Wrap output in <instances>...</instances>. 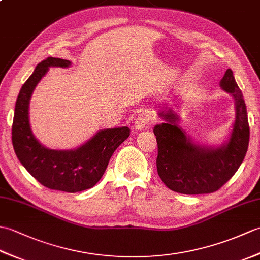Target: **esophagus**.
Returning <instances> with one entry per match:
<instances>
[{
	"mask_svg": "<svg viewBox=\"0 0 260 260\" xmlns=\"http://www.w3.org/2000/svg\"><path fill=\"white\" fill-rule=\"evenodd\" d=\"M148 121H150V117H148V115H145V114H141L136 117L135 121H134V127L136 129H144L145 127L147 126Z\"/></svg>",
	"mask_w": 260,
	"mask_h": 260,
	"instance_id": "obj_1",
	"label": "esophagus"
}]
</instances>
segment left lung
Returning a JSON list of instances; mask_svg holds the SVG:
<instances>
[{"mask_svg":"<svg viewBox=\"0 0 260 260\" xmlns=\"http://www.w3.org/2000/svg\"><path fill=\"white\" fill-rule=\"evenodd\" d=\"M220 87L234 97L236 110L229 140L221 145H200L179 125L181 118L172 108L158 112L164 121L153 129L157 142V173L172 191L183 194L215 192L233 178L244 161L249 144V124L233 70L225 71Z\"/></svg>","mask_w":260,"mask_h":260,"instance_id":"1","label":"left lung"}]
</instances>
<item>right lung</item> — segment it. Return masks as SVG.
I'll list each match as a JSON object with an SVG mask.
<instances>
[{
    "label": "right lung",
    "mask_w": 260,
    "mask_h": 260,
    "mask_svg": "<svg viewBox=\"0 0 260 260\" xmlns=\"http://www.w3.org/2000/svg\"><path fill=\"white\" fill-rule=\"evenodd\" d=\"M70 66L69 60L52 57L37 66L16 99L12 143L19 161L38 182L48 189L75 193L90 189L102 179L110 157L131 131L127 126L101 129L75 150H51L36 139L29 121L32 92L49 68Z\"/></svg>",
    "instance_id": "1"
}]
</instances>
